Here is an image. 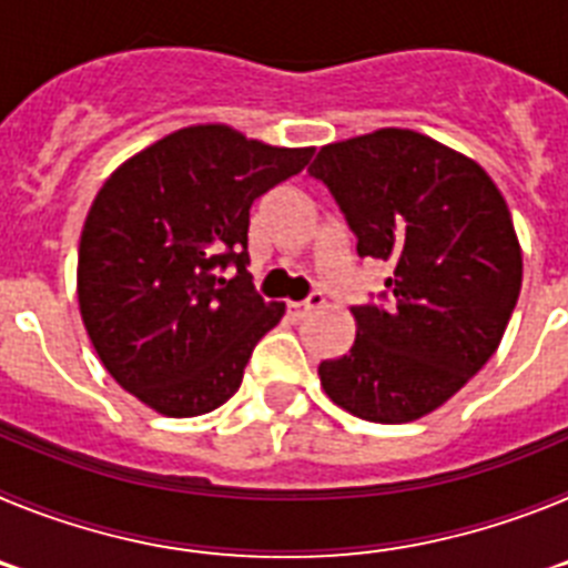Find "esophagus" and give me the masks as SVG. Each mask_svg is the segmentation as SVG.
<instances>
[{
  "label": "esophagus",
  "mask_w": 568,
  "mask_h": 568,
  "mask_svg": "<svg viewBox=\"0 0 568 568\" xmlns=\"http://www.w3.org/2000/svg\"><path fill=\"white\" fill-rule=\"evenodd\" d=\"M321 304H324V295L313 293L307 301H298V304H290L287 313L293 315L295 321H298V318H304V315H307V313H313V310H318Z\"/></svg>",
  "instance_id": "esophagus-1"
}]
</instances>
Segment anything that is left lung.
<instances>
[{
    "label": "left lung",
    "instance_id": "obj_1",
    "mask_svg": "<svg viewBox=\"0 0 568 568\" xmlns=\"http://www.w3.org/2000/svg\"><path fill=\"white\" fill-rule=\"evenodd\" d=\"M310 175L361 258L393 267V304L353 307V346L321 361V386L373 424L424 418L495 355L518 304L524 253L506 199L475 159L406 128L324 144Z\"/></svg>",
    "mask_w": 568,
    "mask_h": 568
}]
</instances>
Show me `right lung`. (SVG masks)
<instances>
[{
	"label": "right lung",
	"mask_w": 568,
	"mask_h": 568,
	"mask_svg": "<svg viewBox=\"0 0 568 568\" xmlns=\"http://www.w3.org/2000/svg\"><path fill=\"white\" fill-rule=\"evenodd\" d=\"M310 155L207 122L104 179L79 241V313L104 369L148 409L195 418L239 393L255 341L284 315L247 273L250 207Z\"/></svg>",
	"instance_id": "right-lung-1"
}]
</instances>
